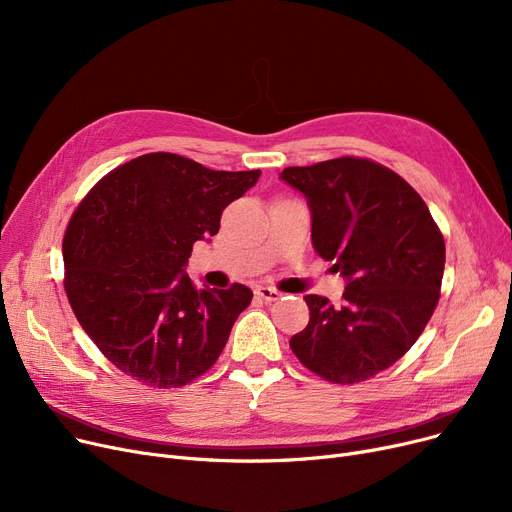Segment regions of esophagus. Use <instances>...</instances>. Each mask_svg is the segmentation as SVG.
<instances>
[{
    "mask_svg": "<svg viewBox=\"0 0 512 512\" xmlns=\"http://www.w3.org/2000/svg\"><path fill=\"white\" fill-rule=\"evenodd\" d=\"M255 294H257V299H261V301H265V303H276V301L282 297L280 290L270 288V286H257V288H255Z\"/></svg>",
    "mask_w": 512,
    "mask_h": 512,
    "instance_id": "esophagus-1",
    "label": "esophagus"
}]
</instances>
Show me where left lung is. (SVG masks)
Returning <instances> with one entry per match:
<instances>
[{
  "instance_id": "obj_1",
  "label": "left lung",
  "mask_w": 512,
  "mask_h": 512,
  "mask_svg": "<svg viewBox=\"0 0 512 512\" xmlns=\"http://www.w3.org/2000/svg\"><path fill=\"white\" fill-rule=\"evenodd\" d=\"M305 195L313 249L346 280L342 305L307 294L309 324L292 353L334 384H357L396 363L432 317L446 249L415 188L371 159L286 168Z\"/></svg>"
}]
</instances>
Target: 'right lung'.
Returning a JSON list of instances; mask_svg holds the SVG:
<instances>
[{"label": "right lung", "instance_id": "1", "mask_svg": "<svg viewBox=\"0 0 512 512\" xmlns=\"http://www.w3.org/2000/svg\"><path fill=\"white\" fill-rule=\"evenodd\" d=\"M259 176L147 153L103 176L76 207L62 245L64 288L78 324L120 371L178 388L218 361L253 292L199 290L184 267Z\"/></svg>", "mask_w": 512, "mask_h": 512}]
</instances>
